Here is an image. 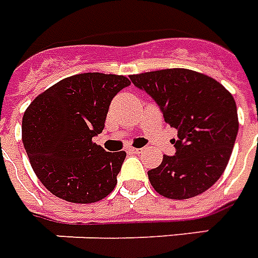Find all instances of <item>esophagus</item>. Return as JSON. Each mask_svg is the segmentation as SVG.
I'll use <instances>...</instances> for the list:
<instances>
[{"instance_id": "34e87169", "label": "esophagus", "mask_w": 258, "mask_h": 258, "mask_svg": "<svg viewBox=\"0 0 258 258\" xmlns=\"http://www.w3.org/2000/svg\"><path fill=\"white\" fill-rule=\"evenodd\" d=\"M127 153H131V154H140V153H142V150L135 149V147H129V149H127Z\"/></svg>"}]
</instances>
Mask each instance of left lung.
Listing matches in <instances>:
<instances>
[{"mask_svg":"<svg viewBox=\"0 0 258 258\" xmlns=\"http://www.w3.org/2000/svg\"><path fill=\"white\" fill-rule=\"evenodd\" d=\"M149 94L165 122L178 131L176 153L164 155L149 179L161 196L184 200L213 186L225 171L236 140V103L220 82L190 69L173 68L131 75Z\"/></svg>","mask_w":258,"mask_h":258,"instance_id":"left-lung-1","label":"left lung"}]
</instances>
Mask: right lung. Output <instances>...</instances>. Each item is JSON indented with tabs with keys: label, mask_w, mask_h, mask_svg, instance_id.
<instances>
[{
	"label": "right lung",
	"mask_w": 258,
	"mask_h": 258,
	"mask_svg": "<svg viewBox=\"0 0 258 258\" xmlns=\"http://www.w3.org/2000/svg\"><path fill=\"white\" fill-rule=\"evenodd\" d=\"M129 85L120 75H75L27 107L23 146L34 173L54 196L89 204L114 190L126 153L105 151L93 138L103 132L112 98Z\"/></svg>",
	"instance_id": "right-lung-1"
}]
</instances>
